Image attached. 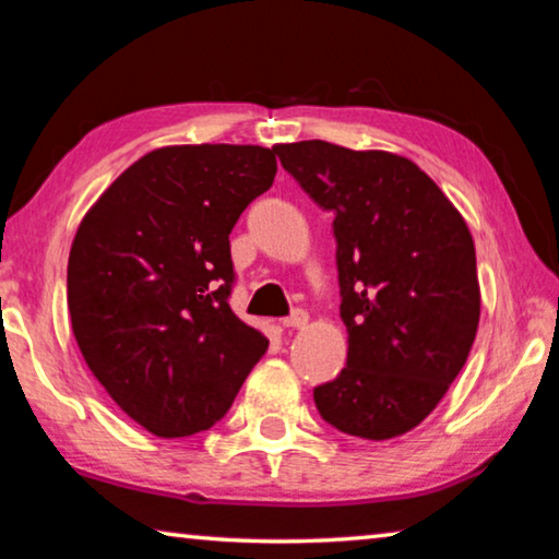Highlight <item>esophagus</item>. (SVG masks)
<instances>
[{"label": "esophagus", "instance_id": "obj_1", "mask_svg": "<svg viewBox=\"0 0 559 559\" xmlns=\"http://www.w3.org/2000/svg\"><path fill=\"white\" fill-rule=\"evenodd\" d=\"M283 325H286V328H293V330L306 328V325H308V313H306V310L296 308L288 318H283Z\"/></svg>", "mask_w": 559, "mask_h": 559}]
</instances>
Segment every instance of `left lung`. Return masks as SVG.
<instances>
[{
    "label": "left lung",
    "mask_w": 559,
    "mask_h": 559,
    "mask_svg": "<svg viewBox=\"0 0 559 559\" xmlns=\"http://www.w3.org/2000/svg\"><path fill=\"white\" fill-rule=\"evenodd\" d=\"M283 169L333 212L347 365L313 390L323 419L384 441L421 424L478 330L476 249L463 216L412 159L325 140L278 145Z\"/></svg>",
    "instance_id": "left-lung-1"
}]
</instances>
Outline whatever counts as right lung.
<instances>
[{"label":"right lung","instance_id":"obj_1","mask_svg":"<svg viewBox=\"0 0 559 559\" xmlns=\"http://www.w3.org/2000/svg\"><path fill=\"white\" fill-rule=\"evenodd\" d=\"M276 169V147H159L75 231V343L112 402L155 437L212 429L266 353V335L229 306V234Z\"/></svg>","mask_w":559,"mask_h":559}]
</instances>
